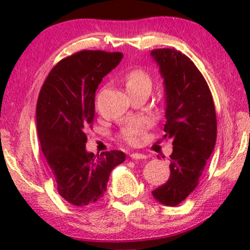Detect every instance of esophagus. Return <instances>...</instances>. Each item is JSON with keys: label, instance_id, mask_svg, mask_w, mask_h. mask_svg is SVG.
<instances>
[{"label": "esophagus", "instance_id": "esophagus-1", "mask_svg": "<svg viewBox=\"0 0 250 250\" xmlns=\"http://www.w3.org/2000/svg\"><path fill=\"white\" fill-rule=\"evenodd\" d=\"M130 157L133 160H146V159H147V156H146L145 154H140V153L130 154Z\"/></svg>", "mask_w": 250, "mask_h": 250}]
</instances>
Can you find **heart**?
Segmentation results:
<instances>
[{
	"label": "heart",
	"mask_w": 250,
	"mask_h": 250,
	"mask_svg": "<svg viewBox=\"0 0 250 250\" xmlns=\"http://www.w3.org/2000/svg\"><path fill=\"white\" fill-rule=\"evenodd\" d=\"M125 87L128 90L141 87L151 88V77L146 70L140 69V68L133 69L125 76ZM146 129H147V125L145 122H131L121 130V139L128 142L129 145H136L142 139Z\"/></svg>",
	"instance_id": "obj_1"
}]
</instances>
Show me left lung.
<instances>
[{"instance_id":"1","label":"left lung","mask_w":250,"mask_h":250,"mask_svg":"<svg viewBox=\"0 0 250 250\" xmlns=\"http://www.w3.org/2000/svg\"><path fill=\"white\" fill-rule=\"evenodd\" d=\"M163 77L166 121L163 139L173 140L170 176L151 191L162 205L175 207L199 185L216 142V113L205 77L189 57L169 48L151 50Z\"/></svg>"}]
</instances>
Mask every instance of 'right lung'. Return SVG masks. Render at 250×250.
Returning <instances> with one entry per match:
<instances>
[{"label": "right lung", "instance_id": "1", "mask_svg": "<svg viewBox=\"0 0 250 250\" xmlns=\"http://www.w3.org/2000/svg\"><path fill=\"white\" fill-rule=\"evenodd\" d=\"M122 57L121 53L79 51L57 63L40 91L36 127L42 153L59 194L74 206L96 203L107 190L111 170L125 160L120 150L96 157L85 149L95 116V91Z\"/></svg>", "mask_w": 250, "mask_h": 250}]
</instances>
